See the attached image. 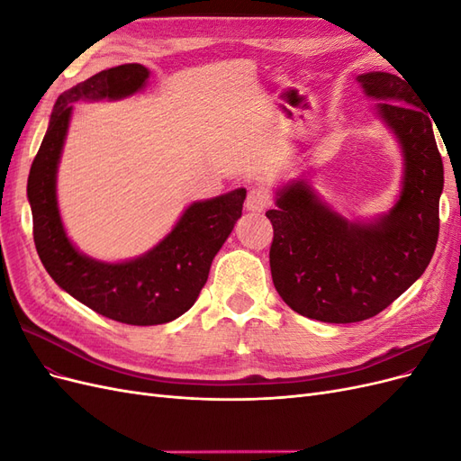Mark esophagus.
<instances>
[{
  "mask_svg": "<svg viewBox=\"0 0 461 461\" xmlns=\"http://www.w3.org/2000/svg\"><path fill=\"white\" fill-rule=\"evenodd\" d=\"M271 203L269 194L265 192L263 188H252L248 192V198H246V209L248 212H254V213H261L265 207Z\"/></svg>",
  "mask_w": 461,
  "mask_h": 461,
  "instance_id": "34e87169",
  "label": "esophagus"
}]
</instances>
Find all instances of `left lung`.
Segmentation results:
<instances>
[{
    "label": "left lung",
    "instance_id": "8db88e82",
    "mask_svg": "<svg viewBox=\"0 0 461 461\" xmlns=\"http://www.w3.org/2000/svg\"><path fill=\"white\" fill-rule=\"evenodd\" d=\"M403 78V77H402ZM400 77L366 73V94L403 151L396 205L373 222L334 213L312 186L294 180L269 209L273 285L292 310L323 323H357L381 313L420 278L438 240L444 167L430 113Z\"/></svg>",
    "mask_w": 461,
    "mask_h": 461
}]
</instances>
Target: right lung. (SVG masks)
<instances>
[{
	"mask_svg": "<svg viewBox=\"0 0 461 461\" xmlns=\"http://www.w3.org/2000/svg\"><path fill=\"white\" fill-rule=\"evenodd\" d=\"M149 77L144 65L127 63L97 73L63 92L53 105L48 132L31 167L29 202L36 252L50 276L90 310L119 323L163 325L198 300L215 254L242 215L246 190L192 203L175 229L148 254L104 263L80 254L67 239L59 217L55 178L73 104L119 100L140 90Z\"/></svg>",
	"mask_w": 461,
	"mask_h": 461,
	"instance_id": "obj_1",
	"label": "right lung"
}]
</instances>
